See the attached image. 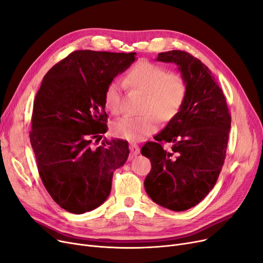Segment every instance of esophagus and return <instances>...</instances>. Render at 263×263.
Listing matches in <instances>:
<instances>
[{"instance_id": "esophagus-1", "label": "esophagus", "mask_w": 263, "mask_h": 263, "mask_svg": "<svg viewBox=\"0 0 263 263\" xmlns=\"http://www.w3.org/2000/svg\"><path fill=\"white\" fill-rule=\"evenodd\" d=\"M140 154V147L136 144H130V157L133 158Z\"/></svg>"}]
</instances>
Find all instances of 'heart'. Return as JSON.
<instances>
[{"label": "heart", "mask_w": 263, "mask_h": 263, "mask_svg": "<svg viewBox=\"0 0 263 263\" xmlns=\"http://www.w3.org/2000/svg\"><path fill=\"white\" fill-rule=\"evenodd\" d=\"M124 83L132 90L145 95L140 109L142 116H125L111 124L114 135L130 142L143 141L156 133L158 119L162 123L172 120L187 96V83L184 77L176 73H167L164 67L145 60L130 68ZM104 104L114 115L122 112V86L116 79L105 89Z\"/></svg>", "instance_id": "1"}]
</instances>
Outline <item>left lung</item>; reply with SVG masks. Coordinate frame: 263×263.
<instances>
[{"label": "left lung", "instance_id": "obj_1", "mask_svg": "<svg viewBox=\"0 0 263 263\" xmlns=\"http://www.w3.org/2000/svg\"><path fill=\"white\" fill-rule=\"evenodd\" d=\"M157 61L178 66L187 96L177 115L141 149L152 162L147 195L161 206L182 212L196 206L214 188L224 162L231 115L210 68L181 50L158 53ZM170 142L166 152L162 144Z\"/></svg>", "mask_w": 263, "mask_h": 263}]
</instances>
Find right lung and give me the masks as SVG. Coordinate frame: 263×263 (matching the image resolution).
<instances>
[{"label": "right lung", "instance_id": "obj_1", "mask_svg": "<svg viewBox=\"0 0 263 263\" xmlns=\"http://www.w3.org/2000/svg\"><path fill=\"white\" fill-rule=\"evenodd\" d=\"M136 52L76 50L45 75L33 104L30 142L39 174L53 201L73 214L108 198L114 171L129 156L127 141L106 139L104 92Z\"/></svg>", "mask_w": 263, "mask_h": 263}]
</instances>
